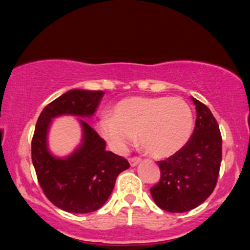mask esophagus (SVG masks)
<instances>
[{"label":"esophagus","mask_w":250,"mask_h":250,"mask_svg":"<svg viewBox=\"0 0 250 250\" xmlns=\"http://www.w3.org/2000/svg\"><path fill=\"white\" fill-rule=\"evenodd\" d=\"M140 161H141V157H139V156H134V157H130V159H129V163H130L131 167L136 166Z\"/></svg>","instance_id":"obj_1"}]
</instances>
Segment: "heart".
Instances as JSON below:
<instances>
[{"instance_id":"obj_1","label":"heart","mask_w":250,"mask_h":250,"mask_svg":"<svg viewBox=\"0 0 250 250\" xmlns=\"http://www.w3.org/2000/svg\"><path fill=\"white\" fill-rule=\"evenodd\" d=\"M110 115L97 128L117 153H125L137 134L146 153L169 157L187 145L194 129L193 111L179 97H125L111 108Z\"/></svg>"}]
</instances>
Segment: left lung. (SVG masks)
Here are the masks:
<instances>
[{
    "mask_svg": "<svg viewBox=\"0 0 250 250\" xmlns=\"http://www.w3.org/2000/svg\"><path fill=\"white\" fill-rule=\"evenodd\" d=\"M191 100L196 108L191 137L179 153L157 162L161 177L150 188L155 203L170 213H185L205 202L216 187L222 161L217 121L207 105Z\"/></svg>",
    "mask_w": 250,
    "mask_h": 250,
    "instance_id": "8db88e82",
    "label": "left lung"
}]
</instances>
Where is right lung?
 <instances>
[{"label": "right lung", "mask_w": 250, "mask_h": 250, "mask_svg": "<svg viewBox=\"0 0 250 250\" xmlns=\"http://www.w3.org/2000/svg\"><path fill=\"white\" fill-rule=\"evenodd\" d=\"M102 90L74 89L50 102L40 114L31 140V160L37 181L47 199L69 213L85 214L100 209L110 196L116 177L128 169L125 157L105 150V141L84 120L83 141L67 159L54 157L47 148L51 119L70 114L91 116L99 107Z\"/></svg>", "instance_id": "right-lung-1"}]
</instances>
